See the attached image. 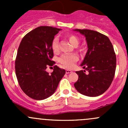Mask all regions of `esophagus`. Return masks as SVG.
Listing matches in <instances>:
<instances>
[{
  "mask_svg": "<svg viewBox=\"0 0 128 128\" xmlns=\"http://www.w3.org/2000/svg\"><path fill=\"white\" fill-rule=\"evenodd\" d=\"M71 72H72V70H69V69H66V74H70L71 73Z\"/></svg>",
  "mask_w": 128,
  "mask_h": 128,
  "instance_id": "34e87169",
  "label": "esophagus"
}]
</instances>
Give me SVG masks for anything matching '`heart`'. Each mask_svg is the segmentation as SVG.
<instances>
[{
	"label": "heart",
	"mask_w": 128,
	"mask_h": 128,
	"mask_svg": "<svg viewBox=\"0 0 128 128\" xmlns=\"http://www.w3.org/2000/svg\"><path fill=\"white\" fill-rule=\"evenodd\" d=\"M67 38L69 40V42L74 46L76 47L78 45L79 39L76 36L74 35V34H68L67 36ZM51 48H52V50H53L54 52H58L59 51V39H58V37H55L52 40V43H51ZM77 60H78V57L74 54H64L58 59L60 64L68 68H72L74 63L76 61H77Z\"/></svg>",
	"instance_id": "b5f03b06"
}]
</instances>
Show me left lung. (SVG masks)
<instances>
[{
	"instance_id": "1",
	"label": "left lung",
	"mask_w": 128,
	"mask_h": 128,
	"mask_svg": "<svg viewBox=\"0 0 128 128\" xmlns=\"http://www.w3.org/2000/svg\"><path fill=\"white\" fill-rule=\"evenodd\" d=\"M86 37L88 50L81 66L86 70L76 71V90L82 95L97 96L108 90L115 74L116 58L113 46L106 36L90 30L76 29ZM87 70L88 74L84 72Z\"/></svg>"
}]
</instances>
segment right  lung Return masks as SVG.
I'll list each match as a JSON object with an SVG mask.
<instances>
[{
    "instance_id": "right-lung-1",
    "label": "right lung",
    "mask_w": 128,
    "mask_h": 128,
    "mask_svg": "<svg viewBox=\"0 0 128 128\" xmlns=\"http://www.w3.org/2000/svg\"><path fill=\"white\" fill-rule=\"evenodd\" d=\"M61 29L40 26L27 33L18 49L15 73L22 90L32 98L41 100L51 96L66 73L64 69L53 67L50 74L46 68L52 66L53 50L51 43Z\"/></svg>"
}]
</instances>
